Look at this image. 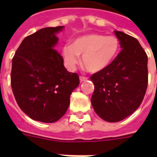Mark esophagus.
Segmentation results:
<instances>
[{"instance_id":"34e87169","label":"esophagus","mask_w":157,"mask_h":157,"mask_svg":"<svg viewBox=\"0 0 157 157\" xmlns=\"http://www.w3.org/2000/svg\"><path fill=\"white\" fill-rule=\"evenodd\" d=\"M88 80V77H85V76H80V81L81 82H83V81H86Z\"/></svg>"}]
</instances>
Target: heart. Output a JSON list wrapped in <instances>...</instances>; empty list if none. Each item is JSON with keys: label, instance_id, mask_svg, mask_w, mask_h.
I'll return each instance as SVG.
<instances>
[{"label": "heart", "instance_id": "1", "mask_svg": "<svg viewBox=\"0 0 157 157\" xmlns=\"http://www.w3.org/2000/svg\"><path fill=\"white\" fill-rule=\"evenodd\" d=\"M119 40L114 36L93 33L81 36L71 45H64L62 57L69 70H74L82 55L84 66L90 72L96 73L107 68L119 50Z\"/></svg>", "mask_w": 157, "mask_h": 157}]
</instances>
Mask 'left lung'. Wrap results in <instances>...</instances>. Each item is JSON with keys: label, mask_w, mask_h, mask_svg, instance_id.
Instances as JSON below:
<instances>
[{"label": "left lung", "mask_w": 157, "mask_h": 157, "mask_svg": "<svg viewBox=\"0 0 157 157\" xmlns=\"http://www.w3.org/2000/svg\"><path fill=\"white\" fill-rule=\"evenodd\" d=\"M121 51L110 65L91 76L94 112L107 122H118L134 113L144 99L148 81L147 56L137 39L114 31Z\"/></svg>", "instance_id": "left-lung-1"}]
</instances>
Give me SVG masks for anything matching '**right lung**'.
I'll return each mask as SVG.
<instances>
[{"instance_id": "1", "label": "right lung", "mask_w": 157, "mask_h": 157, "mask_svg": "<svg viewBox=\"0 0 157 157\" xmlns=\"http://www.w3.org/2000/svg\"><path fill=\"white\" fill-rule=\"evenodd\" d=\"M63 29L64 26L45 28L25 37L12 60L13 95L21 110L34 121H59L80 83L78 75L65 68L56 50V35Z\"/></svg>"}]
</instances>
